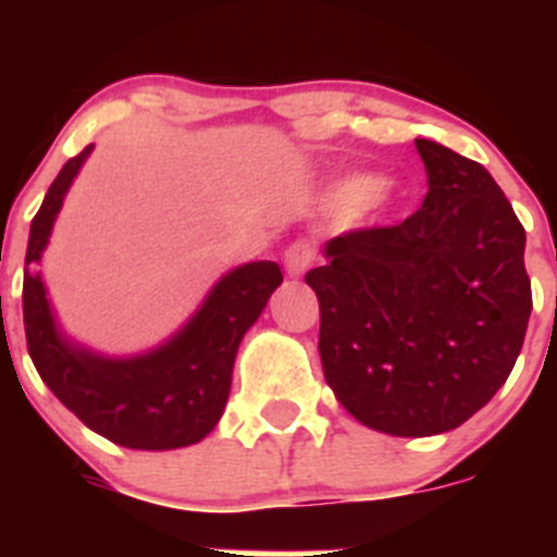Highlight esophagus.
<instances>
[{"mask_svg":"<svg viewBox=\"0 0 557 557\" xmlns=\"http://www.w3.org/2000/svg\"><path fill=\"white\" fill-rule=\"evenodd\" d=\"M314 256H318L314 245L309 239H298L284 253V268H287L289 275H304L309 270V264L314 262Z\"/></svg>","mask_w":557,"mask_h":557,"instance_id":"34e87169","label":"esophagus"}]
</instances>
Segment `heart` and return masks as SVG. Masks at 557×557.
I'll use <instances>...</instances> for the list:
<instances>
[{
    "label": "heart",
    "mask_w": 557,
    "mask_h": 557,
    "mask_svg": "<svg viewBox=\"0 0 557 557\" xmlns=\"http://www.w3.org/2000/svg\"><path fill=\"white\" fill-rule=\"evenodd\" d=\"M334 203L339 209H382L391 200V189L385 184H376L368 175H351L334 186Z\"/></svg>",
    "instance_id": "b5f03b06"
}]
</instances>
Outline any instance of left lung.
Wrapping results in <instances>:
<instances>
[{
    "mask_svg": "<svg viewBox=\"0 0 557 557\" xmlns=\"http://www.w3.org/2000/svg\"><path fill=\"white\" fill-rule=\"evenodd\" d=\"M416 150L421 209L334 236L307 273L329 387L359 424L398 437L441 435L488 405L533 309L524 228L491 172L437 141Z\"/></svg>",
    "mask_w": 557,
    "mask_h": 557,
    "instance_id": "left-lung-1",
    "label": "left lung"
}]
</instances>
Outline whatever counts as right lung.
I'll use <instances>...</instances> for the list:
<instances>
[{"instance_id": "obj_1", "label": "right lung", "mask_w": 557, "mask_h": 557, "mask_svg": "<svg viewBox=\"0 0 557 557\" xmlns=\"http://www.w3.org/2000/svg\"><path fill=\"white\" fill-rule=\"evenodd\" d=\"M88 152L91 145L63 164L29 225L22 307L33 366L63 407L113 444L147 451L198 444L223 416L236 348L284 282L282 268L248 262L225 273L189 323L147 354L102 357L77 346L58 329L38 264Z\"/></svg>"}]
</instances>
